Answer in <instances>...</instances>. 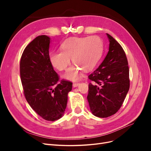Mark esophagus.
<instances>
[{
  "mask_svg": "<svg viewBox=\"0 0 151 151\" xmlns=\"http://www.w3.org/2000/svg\"><path fill=\"white\" fill-rule=\"evenodd\" d=\"M80 85V83H74L73 84V87H74V88H77V86H79Z\"/></svg>",
  "mask_w": 151,
  "mask_h": 151,
  "instance_id": "34e87169",
  "label": "esophagus"
}]
</instances>
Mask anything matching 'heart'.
<instances>
[{
	"mask_svg": "<svg viewBox=\"0 0 151 151\" xmlns=\"http://www.w3.org/2000/svg\"><path fill=\"white\" fill-rule=\"evenodd\" d=\"M61 52H53L49 55L52 65L58 70H65L72 58L74 65L63 75L65 79L77 81L83 76V70L90 71L96 65L102 56L103 44L98 36L67 40L61 45Z\"/></svg>",
	"mask_w": 151,
	"mask_h": 151,
	"instance_id": "1",
	"label": "heart"
}]
</instances>
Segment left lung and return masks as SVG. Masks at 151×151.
I'll return each mask as SVG.
<instances>
[{
  "label": "left lung",
  "instance_id": "left-lung-1",
  "mask_svg": "<svg viewBox=\"0 0 151 151\" xmlns=\"http://www.w3.org/2000/svg\"><path fill=\"white\" fill-rule=\"evenodd\" d=\"M109 50L103 62L90 74L88 101L96 116L106 118L115 114L124 101L130 88L129 68L124 50L106 33Z\"/></svg>",
  "mask_w": 151,
  "mask_h": 151
}]
</instances>
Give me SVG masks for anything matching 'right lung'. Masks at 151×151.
I'll list each match as a JSON object with an SVG mask.
<instances>
[{
	"label": "right lung",
	"instance_id": "add662e5",
	"mask_svg": "<svg viewBox=\"0 0 151 151\" xmlns=\"http://www.w3.org/2000/svg\"><path fill=\"white\" fill-rule=\"evenodd\" d=\"M50 38L38 36L27 46L21 58L20 76L26 101L33 110L47 121L63 115L71 82L62 80L49 59Z\"/></svg>",
	"mask_w": 151,
	"mask_h": 151
}]
</instances>
